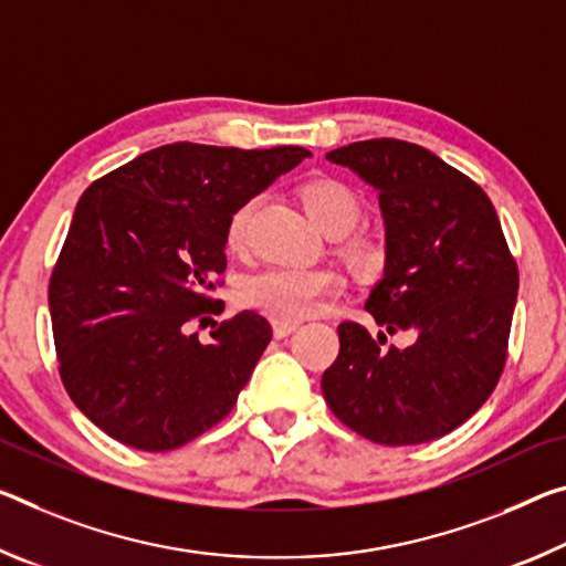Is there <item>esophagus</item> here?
Masks as SVG:
<instances>
[{
    "instance_id": "esophagus-1",
    "label": "esophagus",
    "mask_w": 566,
    "mask_h": 566,
    "mask_svg": "<svg viewBox=\"0 0 566 566\" xmlns=\"http://www.w3.org/2000/svg\"><path fill=\"white\" fill-rule=\"evenodd\" d=\"M272 327H274V337H286V335H292V332L300 327V319L274 317V319H272Z\"/></svg>"
}]
</instances>
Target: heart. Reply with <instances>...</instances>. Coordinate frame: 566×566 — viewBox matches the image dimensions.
Wrapping results in <instances>:
<instances>
[{
	"instance_id": "b5f03b06",
	"label": "heart",
	"mask_w": 566,
	"mask_h": 566,
	"mask_svg": "<svg viewBox=\"0 0 566 566\" xmlns=\"http://www.w3.org/2000/svg\"><path fill=\"white\" fill-rule=\"evenodd\" d=\"M300 201L310 219L327 237H343L339 254L357 274L370 280L388 262V244L373 231H353L363 219V199L353 186L339 178H312L300 186ZM256 199L241 201L229 213L223 241L231 254H241L249 244V221ZM343 290V276L329 266H272L241 284V302L272 312L274 317H304Z\"/></svg>"
}]
</instances>
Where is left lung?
<instances>
[{
	"mask_svg": "<svg viewBox=\"0 0 566 566\" xmlns=\"http://www.w3.org/2000/svg\"><path fill=\"white\" fill-rule=\"evenodd\" d=\"M327 160L378 191L388 262L365 310L413 339L385 346L384 332L375 339L343 322L322 396L373 443L436 441L489 400L506 365L518 269L496 209L479 184L416 143L360 140Z\"/></svg>",
	"mask_w": 566,
	"mask_h": 566,
	"instance_id": "1",
	"label": "left lung"
}]
</instances>
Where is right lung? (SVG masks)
Here are the masks:
<instances>
[{
	"label": "right lung",
	"instance_id": "obj_1",
	"mask_svg": "<svg viewBox=\"0 0 566 566\" xmlns=\"http://www.w3.org/2000/svg\"><path fill=\"white\" fill-rule=\"evenodd\" d=\"M312 154L170 143L85 188L50 276L60 378L75 406L130 448L174 451L234 408L272 339L269 322L223 310L229 213Z\"/></svg>",
	"mask_w": 566,
	"mask_h": 566
}]
</instances>
